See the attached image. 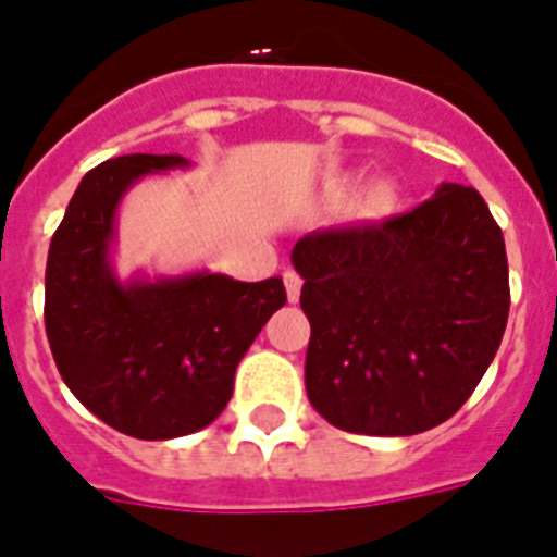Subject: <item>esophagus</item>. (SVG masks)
Wrapping results in <instances>:
<instances>
[{"mask_svg":"<svg viewBox=\"0 0 557 557\" xmlns=\"http://www.w3.org/2000/svg\"><path fill=\"white\" fill-rule=\"evenodd\" d=\"M283 280H286L288 300H292V304H295V300H300V288H304V277H300L297 271H286V274H283Z\"/></svg>","mask_w":557,"mask_h":557,"instance_id":"esophagus-1","label":"esophagus"}]
</instances>
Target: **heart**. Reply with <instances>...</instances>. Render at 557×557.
<instances>
[{
	"instance_id": "b5f03b06",
	"label": "heart",
	"mask_w": 557,
	"mask_h": 557,
	"mask_svg": "<svg viewBox=\"0 0 557 557\" xmlns=\"http://www.w3.org/2000/svg\"><path fill=\"white\" fill-rule=\"evenodd\" d=\"M335 196L338 199H344V196H349L352 193V178H344L341 185H335ZM398 201V190L393 182H375V185H370L364 190V196H361V213L364 216H387L389 210L396 208Z\"/></svg>"
}]
</instances>
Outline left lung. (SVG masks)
Returning a JSON list of instances; mask_svg holds the SVG:
<instances>
[{"mask_svg":"<svg viewBox=\"0 0 557 557\" xmlns=\"http://www.w3.org/2000/svg\"><path fill=\"white\" fill-rule=\"evenodd\" d=\"M312 323L306 393L330 424L413 436L457 413L509 321L500 225L474 187L442 185L401 216L297 239Z\"/></svg>","mask_w":557,"mask_h":557,"instance_id":"left-lung-1","label":"left lung"}]
</instances>
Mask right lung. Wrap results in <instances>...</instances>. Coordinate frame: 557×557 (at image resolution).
Here are the masks:
<instances>
[{
    "mask_svg": "<svg viewBox=\"0 0 557 557\" xmlns=\"http://www.w3.org/2000/svg\"><path fill=\"white\" fill-rule=\"evenodd\" d=\"M182 156H117L83 176L46 265V335L65 387L135 440L201 431L234 393V372L271 314L283 280L239 283L196 271L121 283L109 262L117 201Z\"/></svg>",
    "mask_w": 557,
    "mask_h": 557,
    "instance_id": "right-lung-1",
    "label": "right lung"
}]
</instances>
